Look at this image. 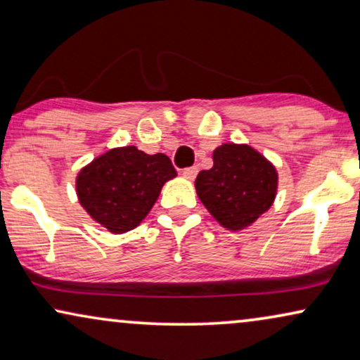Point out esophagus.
I'll return each instance as SVG.
<instances>
[{"label":"esophagus","instance_id":"esophagus-1","mask_svg":"<svg viewBox=\"0 0 360 360\" xmlns=\"http://www.w3.org/2000/svg\"><path fill=\"white\" fill-rule=\"evenodd\" d=\"M196 174H198V169H196V167H188V169L184 170V176L188 180H195Z\"/></svg>","mask_w":360,"mask_h":360}]
</instances>
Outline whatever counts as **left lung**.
Segmentation results:
<instances>
[{
	"label": "left lung",
	"mask_w": 360,
	"mask_h": 360,
	"mask_svg": "<svg viewBox=\"0 0 360 360\" xmlns=\"http://www.w3.org/2000/svg\"><path fill=\"white\" fill-rule=\"evenodd\" d=\"M278 175L265 157L248 144H223L213 167L195 180L196 193L213 218L229 231L248 228L272 206Z\"/></svg>",
	"instance_id": "left-lung-1"
}]
</instances>
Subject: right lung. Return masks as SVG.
I'll return each instance as SVG.
<instances>
[{"instance_id":"obj_1","label":"right lung","mask_w":360,"mask_h":360,"mask_svg":"<svg viewBox=\"0 0 360 360\" xmlns=\"http://www.w3.org/2000/svg\"><path fill=\"white\" fill-rule=\"evenodd\" d=\"M174 176L176 172L165 154L149 155L134 146L116 147L80 170L78 201L110 233H127L141 224L162 186Z\"/></svg>"}]
</instances>
